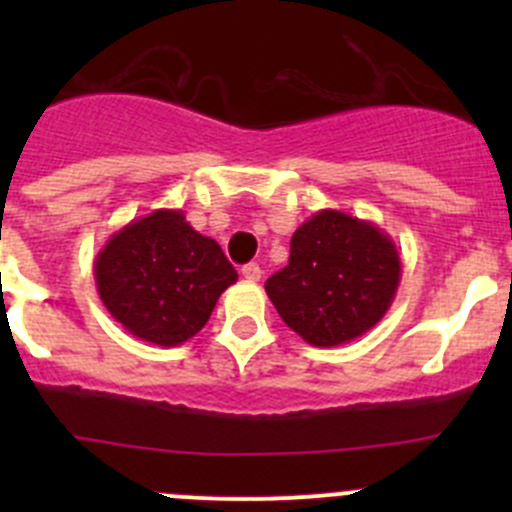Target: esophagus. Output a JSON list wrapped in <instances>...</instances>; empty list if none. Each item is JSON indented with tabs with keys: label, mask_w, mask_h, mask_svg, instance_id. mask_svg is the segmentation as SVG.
Segmentation results:
<instances>
[{
	"label": "esophagus",
	"mask_w": 512,
	"mask_h": 512,
	"mask_svg": "<svg viewBox=\"0 0 512 512\" xmlns=\"http://www.w3.org/2000/svg\"><path fill=\"white\" fill-rule=\"evenodd\" d=\"M242 277H245L247 282H260V277H262L260 265H257V262H250V265H245V267H242Z\"/></svg>",
	"instance_id": "34e87169"
}]
</instances>
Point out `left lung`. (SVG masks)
Listing matches in <instances>:
<instances>
[{
    "instance_id": "1",
    "label": "left lung",
    "mask_w": 512,
    "mask_h": 512,
    "mask_svg": "<svg viewBox=\"0 0 512 512\" xmlns=\"http://www.w3.org/2000/svg\"><path fill=\"white\" fill-rule=\"evenodd\" d=\"M399 282V250L381 227L319 210L297 227L289 265L265 282V292L292 332L329 349L374 329Z\"/></svg>"
}]
</instances>
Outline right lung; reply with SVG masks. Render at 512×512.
<instances>
[{"mask_svg":"<svg viewBox=\"0 0 512 512\" xmlns=\"http://www.w3.org/2000/svg\"><path fill=\"white\" fill-rule=\"evenodd\" d=\"M98 297L133 337L178 347L208 324L218 297L237 282L213 237L183 210H153L108 237L94 260Z\"/></svg>","mask_w":512,"mask_h":512,"instance_id":"right-lung-1","label":"right lung"}]
</instances>
